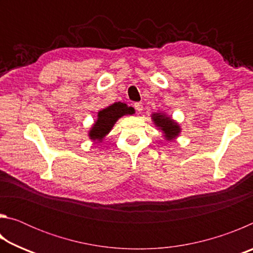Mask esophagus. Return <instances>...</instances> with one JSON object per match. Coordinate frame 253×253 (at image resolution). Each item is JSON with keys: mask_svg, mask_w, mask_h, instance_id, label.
I'll return each instance as SVG.
<instances>
[{"mask_svg": "<svg viewBox=\"0 0 253 253\" xmlns=\"http://www.w3.org/2000/svg\"><path fill=\"white\" fill-rule=\"evenodd\" d=\"M134 107H135V109L137 111H139V113L143 110V104H142V102H136V104L134 105Z\"/></svg>", "mask_w": 253, "mask_h": 253, "instance_id": "1", "label": "esophagus"}]
</instances>
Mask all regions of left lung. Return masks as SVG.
Returning <instances> with one entry per match:
<instances>
[{"label":"left lung","instance_id":"8db88e82","mask_svg":"<svg viewBox=\"0 0 253 253\" xmlns=\"http://www.w3.org/2000/svg\"><path fill=\"white\" fill-rule=\"evenodd\" d=\"M152 122L157 127L158 130H161L164 139L168 142H173L181 134L182 128L179 124L173 119L164 111H156L151 115Z\"/></svg>","mask_w":253,"mask_h":253}]
</instances>
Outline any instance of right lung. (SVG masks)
I'll return each instance as SVG.
<instances>
[{
  "label": "right lung",
  "instance_id": "1",
  "mask_svg": "<svg viewBox=\"0 0 253 253\" xmlns=\"http://www.w3.org/2000/svg\"><path fill=\"white\" fill-rule=\"evenodd\" d=\"M135 109L125 102H115L106 108L98 111L97 119L88 130V137L93 143H101L113 129L119 118L126 115H134Z\"/></svg>",
  "mask_w": 253,
  "mask_h": 253
}]
</instances>
